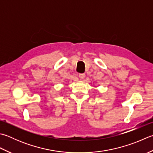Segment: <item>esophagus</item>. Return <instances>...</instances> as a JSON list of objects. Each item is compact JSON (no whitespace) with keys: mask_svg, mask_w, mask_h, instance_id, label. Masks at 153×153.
I'll list each match as a JSON object with an SVG mask.
<instances>
[{"mask_svg":"<svg viewBox=\"0 0 153 153\" xmlns=\"http://www.w3.org/2000/svg\"><path fill=\"white\" fill-rule=\"evenodd\" d=\"M85 74H79V77L80 79H84L85 78Z\"/></svg>","mask_w":153,"mask_h":153,"instance_id":"1","label":"esophagus"}]
</instances>
